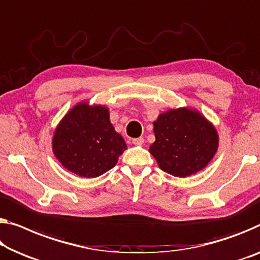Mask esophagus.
<instances>
[{
    "label": "esophagus",
    "instance_id": "1",
    "mask_svg": "<svg viewBox=\"0 0 260 260\" xmlns=\"http://www.w3.org/2000/svg\"><path fill=\"white\" fill-rule=\"evenodd\" d=\"M134 143L135 146H142L143 142H145V139L143 138H137V139H133V141H132Z\"/></svg>",
    "mask_w": 260,
    "mask_h": 260
}]
</instances>
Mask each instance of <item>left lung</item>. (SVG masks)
<instances>
[{"instance_id": "8db88e82", "label": "left lung", "mask_w": 260, "mask_h": 260, "mask_svg": "<svg viewBox=\"0 0 260 260\" xmlns=\"http://www.w3.org/2000/svg\"><path fill=\"white\" fill-rule=\"evenodd\" d=\"M153 125L155 141L149 153L158 167L173 176L187 177L204 169L218 148L215 126L197 110H169Z\"/></svg>"}]
</instances>
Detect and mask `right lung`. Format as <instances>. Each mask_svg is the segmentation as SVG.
<instances>
[{
  "instance_id": "add662e5",
  "label": "right lung",
  "mask_w": 260,
  "mask_h": 260,
  "mask_svg": "<svg viewBox=\"0 0 260 260\" xmlns=\"http://www.w3.org/2000/svg\"><path fill=\"white\" fill-rule=\"evenodd\" d=\"M127 149L110 121V111L87 102L73 106L58 123L52 150L58 161L79 177H98L117 165Z\"/></svg>"
}]
</instances>
